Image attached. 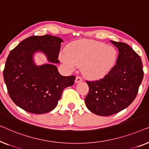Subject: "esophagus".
<instances>
[{"label": "esophagus", "mask_w": 149, "mask_h": 149, "mask_svg": "<svg viewBox=\"0 0 149 149\" xmlns=\"http://www.w3.org/2000/svg\"><path fill=\"white\" fill-rule=\"evenodd\" d=\"M82 81V78H81V77L80 76H77L76 78H75V83H79V82H81V81Z\"/></svg>", "instance_id": "34e87169"}]
</instances>
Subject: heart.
I'll list each match as a JSON object with an SVG mask.
<instances>
[{"label":"heart","instance_id":"heart-1","mask_svg":"<svg viewBox=\"0 0 149 149\" xmlns=\"http://www.w3.org/2000/svg\"><path fill=\"white\" fill-rule=\"evenodd\" d=\"M116 58L114 47L95 40L77 41L68 47V54H61V59L67 66L71 69L82 67L84 75L91 79L105 76L114 66Z\"/></svg>","mask_w":149,"mask_h":149}]
</instances>
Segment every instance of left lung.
Listing matches in <instances>:
<instances>
[{"label": "left lung", "mask_w": 149, "mask_h": 149, "mask_svg": "<svg viewBox=\"0 0 149 149\" xmlns=\"http://www.w3.org/2000/svg\"><path fill=\"white\" fill-rule=\"evenodd\" d=\"M118 49L116 64L96 81H86L87 108L96 115L109 116L127 107L135 99L144 76L140 56L127 44L111 41Z\"/></svg>", "instance_id": "8db88e82"}]
</instances>
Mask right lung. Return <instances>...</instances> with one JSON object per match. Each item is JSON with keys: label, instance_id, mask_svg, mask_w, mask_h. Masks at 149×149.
Here are the masks:
<instances>
[{"label": "right lung", "instance_id": "1", "mask_svg": "<svg viewBox=\"0 0 149 149\" xmlns=\"http://www.w3.org/2000/svg\"><path fill=\"white\" fill-rule=\"evenodd\" d=\"M63 40L51 35L32 36L21 42L10 52L3 71L9 95L15 103L26 111L46 113L58 104L63 91L74 84V75L63 76L54 63H58ZM41 51L50 64L37 66L33 55Z\"/></svg>", "mask_w": 149, "mask_h": 149}]
</instances>
